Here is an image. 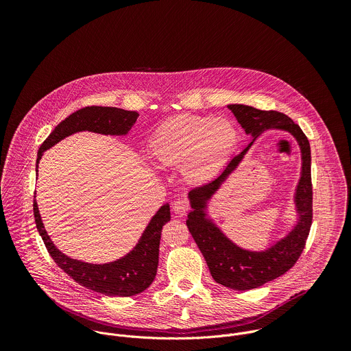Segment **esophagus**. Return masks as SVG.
Listing matches in <instances>:
<instances>
[{"label": "esophagus", "mask_w": 351, "mask_h": 351, "mask_svg": "<svg viewBox=\"0 0 351 351\" xmlns=\"http://www.w3.org/2000/svg\"><path fill=\"white\" fill-rule=\"evenodd\" d=\"M190 210V206L187 202H184V199H178V202L173 203V211L175 214L183 217L186 215V213Z\"/></svg>", "instance_id": "obj_1"}]
</instances>
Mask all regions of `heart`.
Here are the masks:
<instances>
[{
  "instance_id": "heart-1",
  "label": "heart",
  "mask_w": 351,
  "mask_h": 351,
  "mask_svg": "<svg viewBox=\"0 0 351 351\" xmlns=\"http://www.w3.org/2000/svg\"><path fill=\"white\" fill-rule=\"evenodd\" d=\"M239 130L226 118L179 115L162 122L149 138L148 156L158 168H180L189 184L213 180L239 144Z\"/></svg>"
}]
</instances>
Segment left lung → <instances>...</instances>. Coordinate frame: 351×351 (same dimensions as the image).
I'll use <instances>...</instances> for the list:
<instances>
[{
    "label": "left lung",
    "instance_id": "left-lung-1",
    "mask_svg": "<svg viewBox=\"0 0 351 351\" xmlns=\"http://www.w3.org/2000/svg\"><path fill=\"white\" fill-rule=\"evenodd\" d=\"M245 134L253 137L240 154L233 157L226 168L207 184L189 191L191 211L186 225L204 256L214 280L233 290H250L263 286L286 274L302 256L313 222V184H311V149L307 136L287 115L278 111H261L243 104H230ZM279 128L290 132L302 152V172L295 193L299 215L293 229L274 246L263 252H252L234 245L208 218V202L223 182L234 171L255 138L265 130Z\"/></svg>",
    "mask_w": 351,
    "mask_h": 351
}]
</instances>
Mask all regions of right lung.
Returning <instances> with one entry per match:
<instances>
[{
	"label": "right lung",
	"instance_id": "right-lung-1",
	"mask_svg": "<svg viewBox=\"0 0 351 351\" xmlns=\"http://www.w3.org/2000/svg\"><path fill=\"white\" fill-rule=\"evenodd\" d=\"M138 114L115 107H86L62 121L40 145L37 153L36 172L43 153L62 138L77 132H94L110 136H125L129 133ZM33 213L37 230L57 265L79 285L93 291L112 297H129L144 291L153 283L160 256V240L162 226L171 221L169 204H164L148 222L133 250L117 261L107 264H90L71 258L61 253L47 234L34 199Z\"/></svg>",
	"mask_w": 351,
	"mask_h": 351
}]
</instances>
